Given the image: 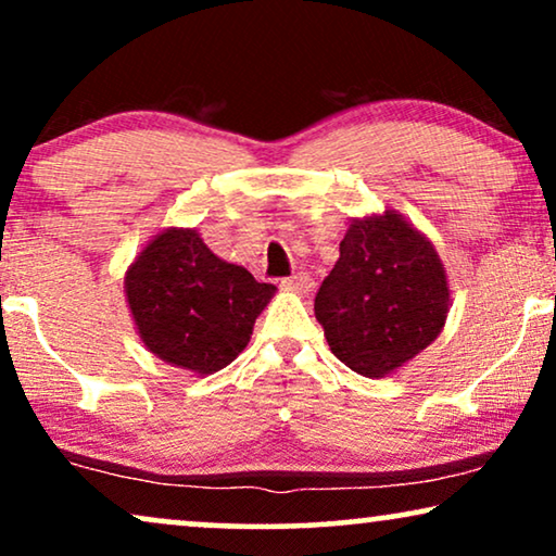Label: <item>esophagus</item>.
Here are the masks:
<instances>
[{"mask_svg": "<svg viewBox=\"0 0 556 556\" xmlns=\"http://www.w3.org/2000/svg\"><path fill=\"white\" fill-rule=\"evenodd\" d=\"M282 287H285V290H292V292L307 294V292L313 290V279H311V274L300 271V274H292V277L282 279Z\"/></svg>", "mask_w": 556, "mask_h": 556, "instance_id": "1", "label": "esophagus"}]
</instances>
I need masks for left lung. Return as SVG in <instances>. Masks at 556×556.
I'll list each match as a JSON object with an SVG mask.
<instances>
[{
  "mask_svg": "<svg viewBox=\"0 0 556 556\" xmlns=\"http://www.w3.org/2000/svg\"><path fill=\"white\" fill-rule=\"evenodd\" d=\"M452 290L426 233L397 210L354 217L341 256L315 294V318L336 359L388 377L439 339Z\"/></svg>",
  "mask_w": 556,
  "mask_h": 556,
  "instance_id": "left-lung-1",
  "label": "left lung"
}]
</instances>
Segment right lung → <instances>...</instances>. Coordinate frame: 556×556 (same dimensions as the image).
Segmentation results:
<instances>
[{"mask_svg":"<svg viewBox=\"0 0 556 556\" xmlns=\"http://www.w3.org/2000/svg\"><path fill=\"white\" fill-rule=\"evenodd\" d=\"M277 287L223 262L194 228H164L125 271V300L143 346L205 377L249 346Z\"/></svg>","mask_w":556,"mask_h":556,"instance_id":"add662e5","label":"right lung"}]
</instances>
